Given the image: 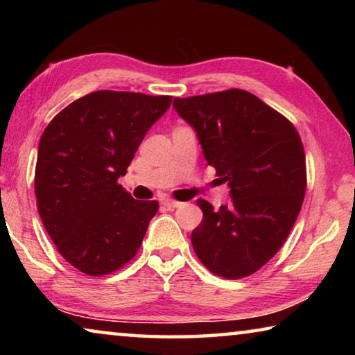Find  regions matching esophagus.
Instances as JSON below:
<instances>
[{"label": "esophagus", "instance_id": "34e87169", "mask_svg": "<svg viewBox=\"0 0 355 355\" xmlns=\"http://www.w3.org/2000/svg\"><path fill=\"white\" fill-rule=\"evenodd\" d=\"M161 203H163V205H164L167 209H173V208H178V207L183 205L182 202H177V200H173V199H169V197H166V199L161 200Z\"/></svg>", "mask_w": 355, "mask_h": 355}]
</instances>
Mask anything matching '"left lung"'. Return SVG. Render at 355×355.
Instances as JSON below:
<instances>
[{"label":"left lung","mask_w":355,"mask_h":355,"mask_svg":"<svg viewBox=\"0 0 355 355\" xmlns=\"http://www.w3.org/2000/svg\"><path fill=\"white\" fill-rule=\"evenodd\" d=\"M173 107L194 128L232 197L219 209L197 200L203 219L191 235L192 248L220 277L254 274L284 245L302 207L307 173L297 131L241 89L175 98Z\"/></svg>","instance_id":"left-lung-1"}]
</instances>
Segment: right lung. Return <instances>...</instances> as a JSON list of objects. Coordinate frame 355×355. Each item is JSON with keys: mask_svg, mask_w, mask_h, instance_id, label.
<instances>
[{"mask_svg": "<svg viewBox=\"0 0 355 355\" xmlns=\"http://www.w3.org/2000/svg\"><path fill=\"white\" fill-rule=\"evenodd\" d=\"M172 97L97 91L48 123L39 142L35 197L51 241L87 275L117 271L136 255L158 202L117 183Z\"/></svg>", "mask_w": 355, "mask_h": 355, "instance_id": "add662e5", "label": "right lung"}]
</instances>
